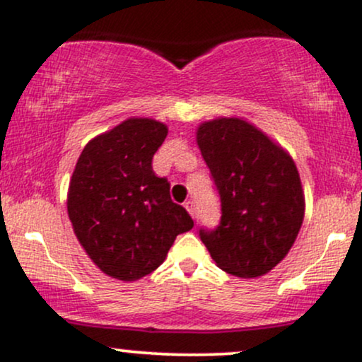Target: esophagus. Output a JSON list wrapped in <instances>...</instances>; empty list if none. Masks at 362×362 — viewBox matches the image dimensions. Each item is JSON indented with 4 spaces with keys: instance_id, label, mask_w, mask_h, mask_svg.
Instances as JSON below:
<instances>
[{
    "instance_id": "obj_1",
    "label": "esophagus",
    "mask_w": 362,
    "mask_h": 362,
    "mask_svg": "<svg viewBox=\"0 0 362 362\" xmlns=\"http://www.w3.org/2000/svg\"><path fill=\"white\" fill-rule=\"evenodd\" d=\"M184 207L187 211H189V214L192 216V218H195V202L194 201H187L185 204H184Z\"/></svg>"
}]
</instances>
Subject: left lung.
Returning <instances> with one entry per match:
<instances>
[{
  "instance_id": "left-lung-1",
  "label": "left lung",
  "mask_w": 362,
  "mask_h": 362,
  "mask_svg": "<svg viewBox=\"0 0 362 362\" xmlns=\"http://www.w3.org/2000/svg\"><path fill=\"white\" fill-rule=\"evenodd\" d=\"M197 146L221 197V223L201 230L219 269L242 279L265 276L288 255L305 218L296 163L242 117L199 124Z\"/></svg>"
}]
</instances>
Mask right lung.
Here are the masks:
<instances>
[{
	"mask_svg": "<svg viewBox=\"0 0 362 362\" xmlns=\"http://www.w3.org/2000/svg\"><path fill=\"white\" fill-rule=\"evenodd\" d=\"M167 124L129 117L83 148L69 180L68 216L91 262L114 279L132 282L156 271L177 235L194 221L155 175L153 155Z\"/></svg>",
	"mask_w": 362,
	"mask_h": 362,
	"instance_id": "right-lung-1",
	"label": "right lung"
}]
</instances>
